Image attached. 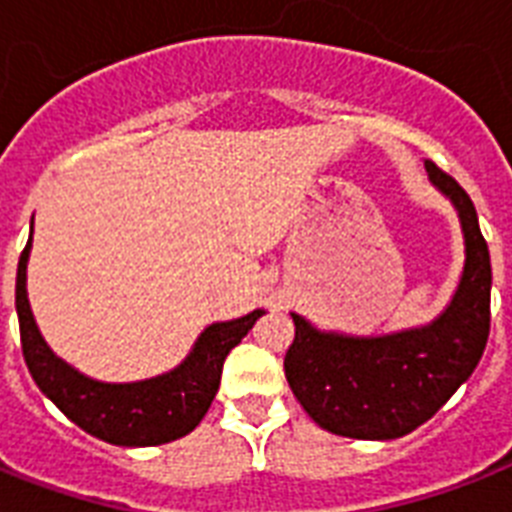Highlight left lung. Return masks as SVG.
<instances>
[{"instance_id":"8db88e82","label":"left lung","mask_w":512,"mask_h":512,"mask_svg":"<svg viewBox=\"0 0 512 512\" xmlns=\"http://www.w3.org/2000/svg\"><path fill=\"white\" fill-rule=\"evenodd\" d=\"M423 168L455 207L465 263L458 289L426 326L392 334L323 331L292 313L286 381L321 429L350 439H400L426 423L468 381L489 339L492 263L479 215L463 186L426 160Z\"/></svg>"}]
</instances>
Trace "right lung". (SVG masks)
<instances>
[{"instance_id": "obj_1", "label": "right lung", "mask_w": 512, "mask_h": 512, "mask_svg": "<svg viewBox=\"0 0 512 512\" xmlns=\"http://www.w3.org/2000/svg\"><path fill=\"white\" fill-rule=\"evenodd\" d=\"M31 242L33 220L31 239L18 263L15 310L20 321L23 357L41 392L86 434L118 447H155L197 429L218 394L228 352L242 342L265 310H252L234 321L210 323L197 336L189 355L160 376L123 384L99 381L65 363L60 355H54L36 326L26 289Z\"/></svg>"}]
</instances>
